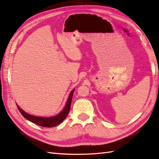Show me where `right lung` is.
<instances>
[{"mask_svg": "<svg viewBox=\"0 0 159 159\" xmlns=\"http://www.w3.org/2000/svg\"><path fill=\"white\" fill-rule=\"evenodd\" d=\"M74 92V89H73V90L71 92L64 109H63L58 115H57L54 117H42L33 116V115L26 113V112L23 111L21 108H20L19 106H17V108H18V110L19 111V112H21L23 116H24L25 119L30 121V122L36 124L37 125L44 126V127H53V126H56L57 125H58L59 124L61 123L62 121L67 117L70 111L71 102L72 96H73Z\"/></svg>", "mask_w": 159, "mask_h": 159, "instance_id": "1", "label": "right lung"}]
</instances>
